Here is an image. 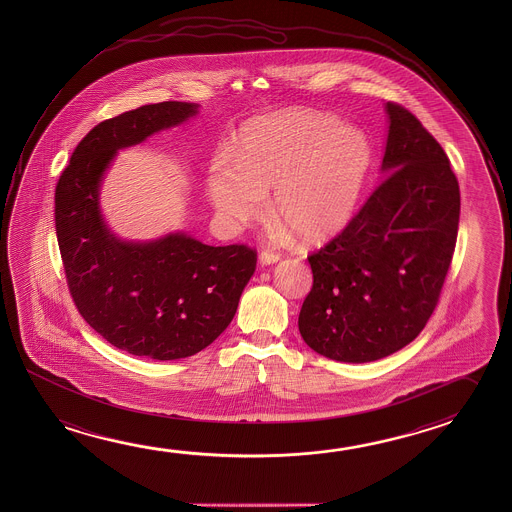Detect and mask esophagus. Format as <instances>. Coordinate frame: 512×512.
I'll use <instances>...</instances> for the list:
<instances>
[{
	"label": "esophagus",
	"instance_id": "34e87169",
	"mask_svg": "<svg viewBox=\"0 0 512 512\" xmlns=\"http://www.w3.org/2000/svg\"><path fill=\"white\" fill-rule=\"evenodd\" d=\"M280 260V255L273 252H262L259 255V262L262 266H271V264H277Z\"/></svg>",
	"mask_w": 512,
	"mask_h": 512
}]
</instances>
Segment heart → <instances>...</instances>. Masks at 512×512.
<instances>
[{"label": "heart", "mask_w": 512, "mask_h": 512, "mask_svg": "<svg viewBox=\"0 0 512 512\" xmlns=\"http://www.w3.org/2000/svg\"><path fill=\"white\" fill-rule=\"evenodd\" d=\"M371 162L368 135L318 110H278L241 128L234 157L210 164L207 193L221 223L259 221L271 193L282 234L318 246L352 223Z\"/></svg>", "instance_id": "b5f03b06"}]
</instances>
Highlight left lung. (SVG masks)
<instances>
[{
    "mask_svg": "<svg viewBox=\"0 0 512 512\" xmlns=\"http://www.w3.org/2000/svg\"><path fill=\"white\" fill-rule=\"evenodd\" d=\"M375 193L344 232L310 255L314 284L298 328L332 361H378L414 341L436 309L452 262L461 193L441 144L387 101Z\"/></svg>",
    "mask_w": 512,
    "mask_h": 512,
    "instance_id": "left-lung-1",
    "label": "left lung"
}]
</instances>
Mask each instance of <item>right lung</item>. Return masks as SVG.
<instances>
[{
	"instance_id": "1",
	"label": "right lung",
	"mask_w": 512,
	"mask_h": 512,
	"mask_svg": "<svg viewBox=\"0 0 512 512\" xmlns=\"http://www.w3.org/2000/svg\"><path fill=\"white\" fill-rule=\"evenodd\" d=\"M198 112V103L162 101L103 121L76 146L55 189L57 239L76 309L119 350L155 361L185 359L214 343L257 264L248 246H209L182 230L126 241L101 212V185L118 151Z\"/></svg>"
}]
</instances>
